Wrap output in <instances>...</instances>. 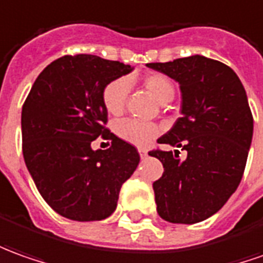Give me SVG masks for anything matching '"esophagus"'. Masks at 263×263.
I'll return each instance as SVG.
<instances>
[{
  "label": "esophagus",
  "instance_id": "obj_1",
  "mask_svg": "<svg viewBox=\"0 0 263 263\" xmlns=\"http://www.w3.org/2000/svg\"><path fill=\"white\" fill-rule=\"evenodd\" d=\"M138 153H139V155H141V158H145L146 154H148V153H146V149H144V148H139Z\"/></svg>",
  "mask_w": 263,
  "mask_h": 263
}]
</instances>
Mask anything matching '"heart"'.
I'll return each instance as SVG.
<instances>
[{
    "label": "heart",
    "mask_w": 263,
    "mask_h": 263,
    "mask_svg": "<svg viewBox=\"0 0 263 263\" xmlns=\"http://www.w3.org/2000/svg\"><path fill=\"white\" fill-rule=\"evenodd\" d=\"M142 85L161 103L171 101L176 93V87L173 82L161 73L146 74L142 79ZM128 93H129V80L126 78H118L109 82L102 92V102L106 112L110 115L122 114ZM115 132L125 142H129L137 146H145L160 134V126L153 122H142L137 119H122L115 125Z\"/></svg>",
    "instance_id": "1"
}]
</instances>
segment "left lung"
I'll list each match as a JSON object with an SVG mask.
<instances>
[{"label": "left lung", "instance_id": "left-lung-1", "mask_svg": "<svg viewBox=\"0 0 263 263\" xmlns=\"http://www.w3.org/2000/svg\"><path fill=\"white\" fill-rule=\"evenodd\" d=\"M178 82L181 118L158 144L187 151L153 149L164 173L154 184L157 212L170 223L193 224L219 212L243 176L253 134V117L237 74L204 56L148 63Z\"/></svg>", "mask_w": 263, "mask_h": 263}]
</instances>
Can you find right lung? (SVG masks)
Wrapping results in <instances>:
<instances>
[{"label": "right lung", "instance_id": "1", "mask_svg": "<svg viewBox=\"0 0 263 263\" xmlns=\"http://www.w3.org/2000/svg\"><path fill=\"white\" fill-rule=\"evenodd\" d=\"M132 70L93 54L57 59L39 74L21 112L23 155L34 184L56 213L70 220L106 219L122 184L138 167L137 148L110 134L102 92ZM111 139L93 152L98 136Z\"/></svg>", "mask_w": 263, "mask_h": 263}]
</instances>
